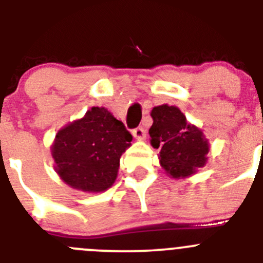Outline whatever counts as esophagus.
<instances>
[{
  "label": "esophagus",
  "mask_w": 263,
  "mask_h": 263,
  "mask_svg": "<svg viewBox=\"0 0 263 263\" xmlns=\"http://www.w3.org/2000/svg\"><path fill=\"white\" fill-rule=\"evenodd\" d=\"M132 135H134L137 140H143L145 139V129H144L143 127H137V128H135L134 131H132Z\"/></svg>",
  "instance_id": "obj_1"
}]
</instances>
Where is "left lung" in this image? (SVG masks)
<instances>
[{"label":"left lung","mask_w":263,"mask_h":263,"mask_svg":"<svg viewBox=\"0 0 263 263\" xmlns=\"http://www.w3.org/2000/svg\"><path fill=\"white\" fill-rule=\"evenodd\" d=\"M151 144L161 148L159 163L171 178H187L208 161L209 141L202 131L191 124L176 106L161 105L151 112Z\"/></svg>","instance_id":"1"}]
</instances>
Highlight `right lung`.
Instances as JSON below:
<instances>
[{"instance_id": "add662e5", "label": "right lung", "mask_w": 263, "mask_h": 263, "mask_svg": "<svg viewBox=\"0 0 263 263\" xmlns=\"http://www.w3.org/2000/svg\"><path fill=\"white\" fill-rule=\"evenodd\" d=\"M132 135L105 107L95 106L55 135L51 156L60 178L75 190L104 192L118 175Z\"/></svg>"}]
</instances>
